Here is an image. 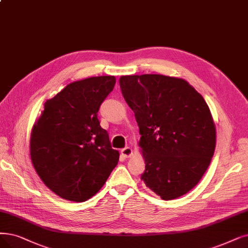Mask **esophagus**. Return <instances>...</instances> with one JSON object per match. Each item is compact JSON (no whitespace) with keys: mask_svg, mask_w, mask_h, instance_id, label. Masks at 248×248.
Instances as JSON below:
<instances>
[{"mask_svg":"<svg viewBox=\"0 0 248 248\" xmlns=\"http://www.w3.org/2000/svg\"><path fill=\"white\" fill-rule=\"evenodd\" d=\"M121 154L124 157H130L133 154V151L130 147H125V148H123V150H121Z\"/></svg>","mask_w":248,"mask_h":248,"instance_id":"esophagus-1","label":"esophagus"}]
</instances>
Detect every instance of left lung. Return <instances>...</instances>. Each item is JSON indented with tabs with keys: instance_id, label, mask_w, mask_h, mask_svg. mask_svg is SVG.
Returning <instances> with one entry per match:
<instances>
[{
	"instance_id": "obj_1",
	"label": "left lung",
	"mask_w": 248,
	"mask_h": 248,
	"mask_svg": "<svg viewBox=\"0 0 248 248\" xmlns=\"http://www.w3.org/2000/svg\"><path fill=\"white\" fill-rule=\"evenodd\" d=\"M119 82L141 135V180L164 201L190 191L210 166L216 147V125L204 98L178 77L125 75Z\"/></svg>"
}]
</instances>
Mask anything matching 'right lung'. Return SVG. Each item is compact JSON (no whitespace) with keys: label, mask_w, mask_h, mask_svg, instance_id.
Segmentation results:
<instances>
[{"label":"right lung","mask_w":248,"mask_h":248,"mask_svg":"<svg viewBox=\"0 0 248 248\" xmlns=\"http://www.w3.org/2000/svg\"><path fill=\"white\" fill-rule=\"evenodd\" d=\"M115 76L69 83L49 98L31 133V158L37 175L62 199L82 202L98 192L119 161L97 119Z\"/></svg>","instance_id":"obj_1"}]
</instances>
